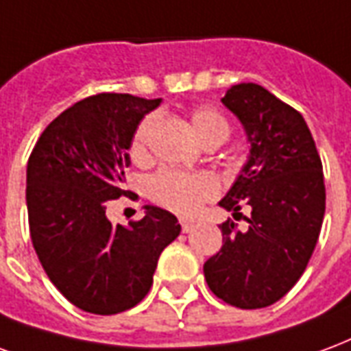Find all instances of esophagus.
Masks as SVG:
<instances>
[{
	"label": "esophagus",
	"mask_w": 351,
	"mask_h": 351,
	"mask_svg": "<svg viewBox=\"0 0 351 351\" xmlns=\"http://www.w3.org/2000/svg\"><path fill=\"white\" fill-rule=\"evenodd\" d=\"M181 230L189 234V232H193L194 230V222L193 221H181Z\"/></svg>",
	"instance_id": "esophagus-1"
}]
</instances>
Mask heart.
Returning <instances> with one entry per match:
<instances>
[{"label": "heart", "instance_id": "heart-1", "mask_svg": "<svg viewBox=\"0 0 351 351\" xmlns=\"http://www.w3.org/2000/svg\"><path fill=\"white\" fill-rule=\"evenodd\" d=\"M189 123L202 144H206L209 140L224 142L230 134L226 117L222 116L219 110L207 104L196 106L189 116ZM155 127H157V116H147L134 130V136L130 142V157L134 160L145 158ZM217 191H219L217 181L206 172L183 173L173 172V170H160L149 179L151 198L179 215L196 213L204 202L213 198Z\"/></svg>", "mask_w": 351, "mask_h": 351}]
</instances>
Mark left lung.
<instances>
[{"label":"left lung","mask_w":351,"mask_h":351,"mask_svg":"<svg viewBox=\"0 0 351 351\" xmlns=\"http://www.w3.org/2000/svg\"><path fill=\"white\" fill-rule=\"evenodd\" d=\"M222 104L243 125L247 162L219 206L250 207L249 228L222 222L221 250L204 263L207 286L237 308L273 305L303 275L326 215V185L308 125L258 84H237ZM241 215V213H239Z\"/></svg>","instance_id":"obj_1"}]
</instances>
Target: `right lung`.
Masks as SVG:
<instances>
[{
  "label": "right lung",
  "mask_w": 351,
  "mask_h": 351,
  "mask_svg": "<svg viewBox=\"0 0 351 351\" xmlns=\"http://www.w3.org/2000/svg\"><path fill=\"white\" fill-rule=\"evenodd\" d=\"M162 99L101 93L61 112L27 160L25 204L35 252L65 298L91 314L138 305L153 284L160 252L181 224L166 209L144 206L142 221L112 224L106 202L127 196L130 142Z\"/></svg>",
  "instance_id": "obj_1"
}]
</instances>
